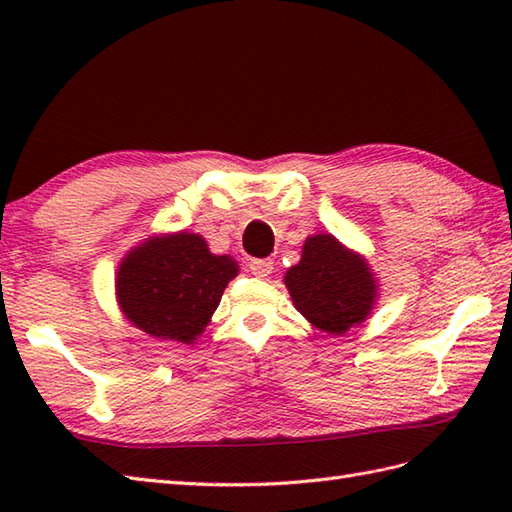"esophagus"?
<instances>
[{"mask_svg": "<svg viewBox=\"0 0 512 512\" xmlns=\"http://www.w3.org/2000/svg\"><path fill=\"white\" fill-rule=\"evenodd\" d=\"M248 268H250V273H253L255 277H268L270 273H273V268H275V262L273 259H250L248 262Z\"/></svg>", "mask_w": 512, "mask_h": 512, "instance_id": "1", "label": "esophagus"}]
</instances>
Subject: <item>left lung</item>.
I'll use <instances>...</instances> for the list:
<instances>
[{
  "label": "left lung",
  "instance_id": "8db88e82",
  "mask_svg": "<svg viewBox=\"0 0 512 512\" xmlns=\"http://www.w3.org/2000/svg\"><path fill=\"white\" fill-rule=\"evenodd\" d=\"M284 284L306 321L334 336L365 323L380 297L367 259L330 233L303 242L299 264L286 270Z\"/></svg>",
  "mask_w": 512,
  "mask_h": 512
}]
</instances>
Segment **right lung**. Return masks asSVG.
<instances>
[{"instance_id":"obj_1","label":"right lung","mask_w":512,"mask_h":512,"mask_svg":"<svg viewBox=\"0 0 512 512\" xmlns=\"http://www.w3.org/2000/svg\"><path fill=\"white\" fill-rule=\"evenodd\" d=\"M239 266L215 255L198 233H162L143 239L116 268V301L123 317L162 341L195 343L211 323Z\"/></svg>"}]
</instances>
